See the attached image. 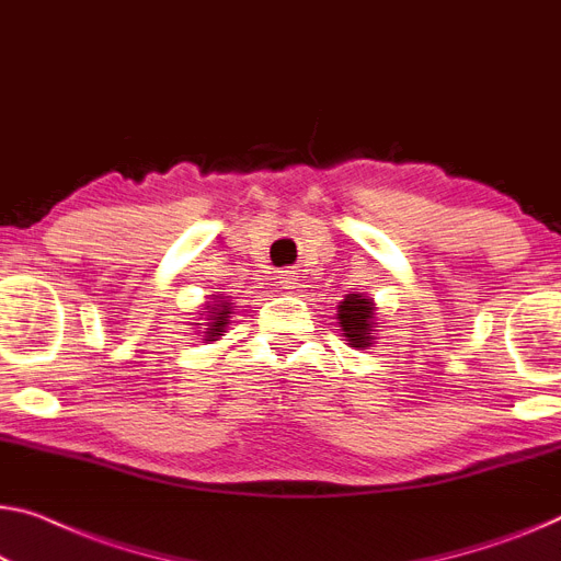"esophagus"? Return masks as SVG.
<instances>
[{"mask_svg":"<svg viewBox=\"0 0 561 561\" xmlns=\"http://www.w3.org/2000/svg\"><path fill=\"white\" fill-rule=\"evenodd\" d=\"M297 277H295V272H289V270H284L282 274H279V287L284 289V291H291L297 287Z\"/></svg>","mask_w":561,"mask_h":561,"instance_id":"esophagus-1","label":"esophagus"}]
</instances>
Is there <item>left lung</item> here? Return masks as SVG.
<instances>
[{"label": "left lung", "mask_w": 561, "mask_h": 561, "mask_svg": "<svg viewBox=\"0 0 561 561\" xmlns=\"http://www.w3.org/2000/svg\"><path fill=\"white\" fill-rule=\"evenodd\" d=\"M378 307L375 299L363 295V291H353L345 295V299L337 305V314L334 320L340 324V334L345 337V345L355 350H367L375 345V334H378Z\"/></svg>", "instance_id": "obj_1"}]
</instances>
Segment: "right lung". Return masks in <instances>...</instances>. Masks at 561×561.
<instances>
[{"label":"right lung","mask_w":561,"mask_h":561,"mask_svg":"<svg viewBox=\"0 0 561 561\" xmlns=\"http://www.w3.org/2000/svg\"><path fill=\"white\" fill-rule=\"evenodd\" d=\"M208 299H211V302L201 305L204 312H198L201 317H198V322H194V324L198 328L196 330L198 337L211 345V342L221 340V334L227 332V328L231 324L233 302L224 295H208Z\"/></svg>","instance_id":"1"}]
</instances>
